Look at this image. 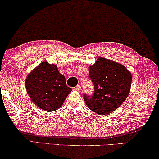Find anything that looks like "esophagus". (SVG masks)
I'll return each mask as SVG.
<instances>
[{
  "label": "esophagus",
  "mask_w": 159,
  "mask_h": 159,
  "mask_svg": "<svg viewBox=\"0 0 159 159\" xmlns=\"http://www.w3.org/2000/svg\"><path fill=\"white\" fill-rule=\"evenodd\" d=\"M75 89H76V90H77V91H80V89H81V86H80V84L77 85V87H75Z\"/></svg>",
  "instance_id": "1"
}]
</instances>
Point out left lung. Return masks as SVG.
<instances>
[{"instance_id": "1", "label": "left lung", "mask_w": 159, "mask_h": 159, "mask_svg": "<svg viewBox=\"0 0 159 159\" xmlns=\"http://www.w3.org/2000/svg\"><path fill=\"white\" fill-rule=\"evenodd\" d=\"M89 77L94 87L92 96L84 94L86 105L99 115H106L121 106L130 92L132 75L123 65L98 58L89 67Z\"/></svg>"}]
</instances>
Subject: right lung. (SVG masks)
<instances>
[{"instance_id":"add662e5","label":"right lung","mask_w":159,"mask_h":159,"mask_svg":"<svg viewBox=\"0 0 159 159\" xmlns=\"http://www.w3.org/2000/svg\"><path fill=\"white\" fill-rule=\"evenodd\" d=\"M27 92L32 102L42 110L56 111L72 89L66 85V80L54 64L42 62L27 75L25 80Z\"/></svg>"}]
</instances>
